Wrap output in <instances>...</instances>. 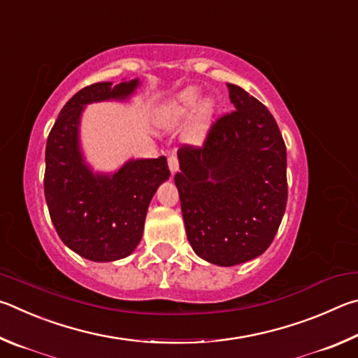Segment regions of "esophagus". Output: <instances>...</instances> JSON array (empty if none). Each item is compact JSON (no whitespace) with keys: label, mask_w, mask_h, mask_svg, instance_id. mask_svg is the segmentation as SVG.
I'll list each match as a JSON object with an SVG mask.
<instances>
[{"label":"esophagus","mask_w":358,"mask_h":358,"mask_svg":"<svg viewBox=\"0 0 358 358\" xmlns=\"http://www.w3.org/2000/svg\"><path fill=\"white\" fill-rule=\"evenodd\" d=\"M168 166H169V171H171L173 174L178 171L179 169V160H178V155H169L168 157Z\"/></svg>","instance_id":"34e87169"}]
</instances>
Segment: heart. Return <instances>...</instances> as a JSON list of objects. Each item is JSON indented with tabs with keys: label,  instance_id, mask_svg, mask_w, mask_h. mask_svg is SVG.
Instances as JSON below:
<instances>
[{
	"label": "heart",
	"instance_id": "heart-1",
	"mask_svg": "<svg viewBox=\"0 0 358 358\" xmlns=\"http://www.w3.org/2000/svg\"><path fill=\"white\" fill-rule=\"evenodd\" d=\"M201 102V92L198 87L190 86L185 90L174 94L169 97L165 103H163L159 110H157V122L165 129L178 127L187 119H190L192 113L197 111V115L193 117V121L187 131V138L192 143H201L206 136V131L209 129V124L212 121V113H214V105L212 102ZM200 108L198 109L197 106Z\"/></svg>",
	"mask_w": 358,
	"mask_h": 358
}]
</instances>
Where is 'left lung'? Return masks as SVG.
<instances>
[{"label":"left lung","mask_w":358,"mask_h":358,"mask_svg":"<svg viewBox=\"0 0 358 358\" xmlns=\"http://www.w3.org/2000/svg\"><path fill=\"white\" fill-rule=\"evenodd\" d=\"M234 111L210 125L203 146L178 150L174 176L187 239L217 266H236L266 252L287 201L286 146L267 106L228 83Z\"/></svg>","instance_id":"obj_1"}]
</instances>
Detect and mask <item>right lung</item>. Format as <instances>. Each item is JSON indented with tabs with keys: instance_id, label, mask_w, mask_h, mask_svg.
Masks as SVG:
<instances>
[{
	"instance_id": "1",
	"label": "right lung",
	"mask_w": 358,
	"mask_h": 358,
	"mask_svg": "<svg viewBox=\"0 0 358 358\" xmlns=\"http://www.w3.org/2000/svg\"><path fill=\"white\" fill-rule=\"evenodd\" d=\"M138 78L80 90L62 106L45 148L43 192L56 233L66 245L96 262L122 259L141 241L150 199L169 178L165 157L129 160L115 174H94L83 160L78 124L85 105L127 99Z\"/></svg>"
}]
</instances>
